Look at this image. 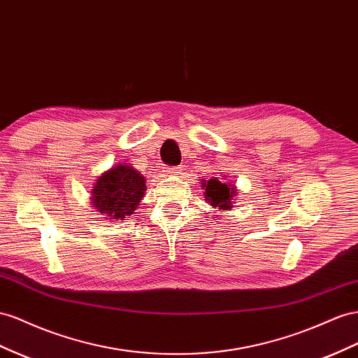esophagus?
<instances>
[{
	"label": "esophagus",
	"instance_id": "obj_1",
	"mask_svg": "<svg viewBox=\"0 0 358 358\" xmlns=\"http://www.w3.org/2000/svg\"><path fill=\"white\" fill-rule=\"evenodd\" d=\"M166 171L169 173V175H178V173L182 171V167H167Z\"/></svg>",
	"mask_w": 358,
	"mask_h": 358
}]
</instances>
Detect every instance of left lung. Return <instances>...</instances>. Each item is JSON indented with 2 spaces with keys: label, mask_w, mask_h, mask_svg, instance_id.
<instances>
[{
  "label": "left lung",
  "mask_w": 358,
  "mask_h": 358,
  "mask_svg": "<svg viewBox=\"0 0 358 358\" xmlns=\"http://www.w3.org/2000/svg\"><path fill=\"white\" fill-rule=\"evenodd\" d=\"M203 187H206V200L212 206H215L221 210H227L231 208V200L236 194V188L234 185H227V183H221L217 179H210L206 182H201Z\"/></svg>",
  "instance_id": "8db88e82"
}]
</instances>
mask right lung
Returning a JSON list of instances; mask_svg holds the SVG:
<instances>
[{
    "instance_id": "add662e5",
    "label": "right lung",
    "mask_w": 358,
    "mask_h": 358,
    "mask_svg": "<svg viewBox=\"0 0 358 358\" xmlns=\"http://www.w3.org/2000/svg\"><path fill=\"white\" fill-rule=\"evenodd\" d=\"M146 191V180L131 166H117L108 170L93 187L92 203L110 220H123L134 214Z\"/></svg>"
}]
</instances>
